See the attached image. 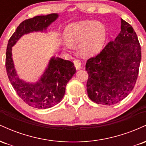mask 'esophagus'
<instances>
[{
  "label": "esophagus",
  "mask_w": 146,
  "mask_h": 146,
  "mask_svg": "<svg viewBox=\"0 0 146 146\" xmlns=\"http://www.w3.org/2000/svg\"><path fill=\"white\" fill-rule=\"evenodd\" d=\"M73 63H74V65L75 68H76V69L79 70L82 68V63L80 62V61L79 60H75L74 61H73Z\"/></svg>",
  "instance_id": "obj_1"
}]
</instances>
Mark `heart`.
<instances>
[{
  "label": "heart",
  "instance_id": "1",
  "mask_svg": "<svg viewBox=\"0 0 146 146\" xmlns=\"http://www.w3.org/2000/svg\"><path fill=\"white\" fill-rule=\"evenodd\" d=\"M67 48L79 44V48L85 56L96 54L104 47L107 38V30L103 24L85 21L68 25L64 31Z\"/></svg>",
  "mask_w": 146,
  "mask_h": 146
}]
</instances>
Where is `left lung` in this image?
<instances>
[{
	"label": "left lung",
	"instance_id": "1",
	"mask_svg": "<svg viewBox=\"0 0 146 146\" xmlns=\"http://www.w3.org/2000/svg\"><path fill=\"white\" fill-rule=\"evenodd\" d=\"M121 31L99 54L87 60L88 97L98 104L121 102L135 87L139 74L141 48L135 30L121 19Z\"/></svg>",
	"mask_w": 146,
	"mask_h": 146
}]
</instances>
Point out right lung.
<instances>
[{
	"mask_svg": "<svg viewBox=\"0 0 146 146\" xmlns=\"http://www.w3.org/2000/svg\"><path fill=\"white\" fill-rule=\"evenodd\" d=\"M58 17V14H51L37 16L22 22L9 38L7 48L5 67L13 88L25 103L39 109L51 108L61 101L66 84L75 74L76 68L71 61L53 57L40 80L36 84L27 83L17 77L12 60L11 47L23 35L46 29Z\"/></svg>",
	"mask_w": 146,
	"mask_h": 146,
	"instance_id": "right-lung-1",
	"label": "right lung"
}]
</instances>
